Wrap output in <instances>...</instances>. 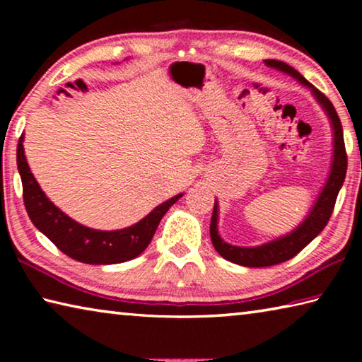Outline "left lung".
Listing matches in <instances>:
<instances>
[{"instance_id":"1","label":"left lung","mask_w":362,"mask_h":362,"mask_svg":"<svg viewBox=\"0 0 362 362\" xmlns=\"http://www.w3.org/2000/svg\"><path fill=\"white\" fill-rule=\"evenodd\" d=\"M265 64L269 66H274L284 73H289L291 76L297 78L300 83L308 86L316 95L317 102L321 103L322 108L326 110L330 121H332L334 127V161H332V170L327 179L326 187L322 188V192L317 198L316 204L311 209L310 216L305 218V222L298 226L297 230H293L291 235L279 238L276 241H272L268 244H263L259 247H238L226 244L217 233V203L214 204V212L211 218V240L214 247L217 252L223 257V259L230 260L233 263L243 267L250 268H259V267H272L283 263L286 260L296 257L300 250L308 246V244L315 240L324 230V226L327 225L330 216L334 212V206L339 196L340 188L345 182L346 175V166H348V156L345 150V140H343V129L339 115H337L335 108L326 95H324L320 89L313 88V84L306 81V79L300 75V73L292 69L291 65H287L281 60H265Z\"/></svg>"}]
</instances>
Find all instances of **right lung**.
Masks as SVG:
<instances>
[{"mask_svg":"<svg viewBox=\"0 0 362 362\" xmlns=\"http://www.w3.org/2000/svg\"><path fill=\"white\" fill-rule=\"evenodd\" d=\"M23 137L17 144V168L22 179L23 204L28 217L42 235H46L65 255L90 265H112L136 259L148 246L164 214L182 194L159 204L139 223L124 230L99 231L79 225L54 206L30 173L23 155Z\"/></svg>","mask_w":362,"mask_h":362,"instance_id":"obj_1","label":"right lung"}]
</instances>
